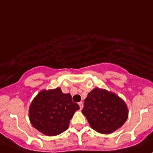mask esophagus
Listing matches in <instances>:
<instances>
[{
  "mask_svg": "<svg viewBox=\"0 0 153 153\" xmlns=\"http://www.w3.org/2000/svg\"><path fill=\"white\" fill-rule=\"evenodd\" d=\"M78 105H79V106H80V109H82V108H83V106H84V105H83V102H81H81H79V103H78Z\"/></svg>",
  "mask_w": 153,
  "mask_h": 153,
  "instance_id": "34e87169",
  "label": "esophagus"
}]
</instances>
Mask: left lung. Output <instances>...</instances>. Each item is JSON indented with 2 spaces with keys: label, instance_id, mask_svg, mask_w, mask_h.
I'll use <instances>...</instances> for the list:
<instances>
[{
  "label": "left lung",
  "instance_id": "obj_1",
  "mask_svg": "<svg viewBox=\"0 0 153 153\" xmlns=\"http://www.w3.org/2000/svg\"><path fill=\"white\" fill-rule=\"evenodd\" d=\"M82 113L94 130L110 134L124 125L129 111L125 101L118 95L96 87L84 100Z\"/></svg>",
  "mask_w": 153,
  "mask_h": 153
}]
</instances>
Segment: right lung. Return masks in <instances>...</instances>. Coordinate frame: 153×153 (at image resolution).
<instances>
[{
	"label": "right lung",
	"mask_w": 153,
	"mask_h": 153,
	"mask_svg": "<svg viewBox=\"0 0 153 153\" xmlns=\"http://www.w3.org/2000/svg\"><path fill=\"white\" fill-rule=\"evenodd\" d=\"M80 108L72 102L69 93H63L60 87L43 89L31 102L29 118L33 127L47 136L62 133Z\"/></svg>",
	"instance_id": "obj_1"
}]
</instances>
